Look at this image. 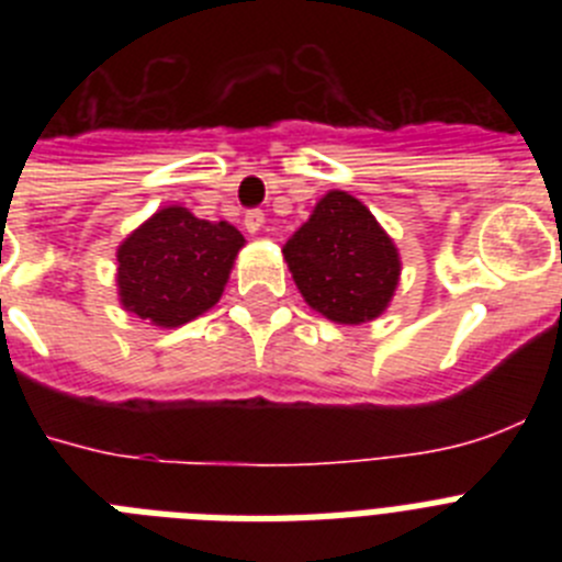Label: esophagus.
<instances>
[{"label":"esophagus","instance_id":"obj_1","mask_svg":"<svg viewBox=\"0 0 562 562\" xmlns=\"http://www.w3.org/2000/svg\"><path fill=\"white\" fill-rule=\"evenodd\" d=\"M245 227L247 233H258L261 227H265V213L261 211H247L245 213Z\"/></svg>","mask_w":562,"mask_h":562}]
</instances>
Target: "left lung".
<instances>
[{"mask_svg": "<svg viewBox=\"0 0 562 562\" xmlns=\"http://www.w3.org/2000/svg\"><path fill=\"white\" fill-rule=\"evenodd\" d=\"M306 304L335 324L382 315L400 281V256L371 211L346 191H329L284 245Z\"/></svg>", "mask_w": 562, "mask_h": 562, "instance_id": "1", "label": "left lung"}]
</instances>
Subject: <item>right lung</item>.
Instances as JSON below:
<instances>
[{"label":"right lung","instance_id":"1","mask_svg":"<svg viewBox=\"0 0 562 562\" xmlns=\"http://www.w3.org/2000/svg\"><path fill=\"white\" fill-rule=\"evenodd\" d=\"M245 236L227 222L162 207L117 250L121 304L157 326H180L222 297Z\"/></svg>","mask_w":562,"mask_h":562}]
</instances>
